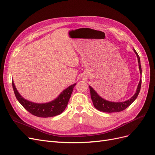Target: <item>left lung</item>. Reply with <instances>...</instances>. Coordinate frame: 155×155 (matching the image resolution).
<instances>
[{
  "mask_svg": "<svg viewBox=\"0 0 155 155\" xmlns=\"http://www.w3.org/2000/svg\"><path fill=\"white\" fill-rule=\"evenodd\" d=\"M133 50L137 56L140 73L141 74V78L140 79L137 91H136L134 94L128 100L121 102H114L104 99V98L101 97L99 94H98L94 89L91 86L89 85V88H90L91 91V96L94 106L96 109H97L98 110H100L104 112H115L122 111L125 110L126 108H127L131 104H133V102L137 98L138 94L140 91V88H141L142 84V68L141 64H140V59L139 55L134 48Z\"/></svg>",
  "mask_w": 155,
  "mask_h": 155,
  "instance_id": "left-lung-1",
  "label": "left lung"
}]
</instances>
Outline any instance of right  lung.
<instances>
[{"mask_svg":"<svg viewBox=\"0 0 155 155\" xmlns=\"http://www.w3.org/2000/svg\"><path fill=\"white\" fill-rule=\"evenodd\" d=\"M76 85V83H74L70 85L52 101L43 104H37L25 99L18 92L13 81H12L13 91L18 102L31 114L42 118H48L61 114L68 105L73 88Z\"/></svg>","mask_w":155,"mask_h":155,"instance_id":"right-lung-1","label":"right lung"}]
</instances>
